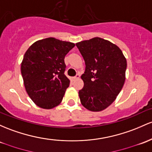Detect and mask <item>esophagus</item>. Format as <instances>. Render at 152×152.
Wrapping results in <instances>:
<instances>
[{
    "label": "esophagus",
    "instance_id": "obj_1",
    "mask_svg": "<svg viewBox=\"0 0 152 152\" xmlns=\"http://www.w3.org/2000/svg\"><path fill=\"white\" fill-rule=\"evenodd\" d=\"M79 77H80V75H79V74H77V75H76V76H74V77H72V78H71V79H72L73 81V80H75V79H79Z\"/></svg>",
    "mask_w": 152,
    "mask_h": 152
}]
</instances>
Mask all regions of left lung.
I'll list each match as a JSON object with an SVG mask.
<instances>
[{
    "label": "left lung",
    "mask_w": 152,
    "mask_h": 152,
    "mask_svg": "<svg viewBox=\"0 0 152 152\" xmlns=\"http://www.w3.org/2000/svg\"><path fill=\"white\" fill-rule=\"evenodd\" d=\"M84 60V87L79 94L82 105L99 112L110 106L122 89L127 62L121 50L110 41L94 37L76 44Z\"/></svg>",
    "instance_id": "obj_1"
}]
</instances>
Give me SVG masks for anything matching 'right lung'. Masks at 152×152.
I'll return each mask as SVG.
<instances>
[{
	"instance_id": "add662e5",
	"label": "right lung",
	"mask_w": 152,
	"mask_h": 152,
	"mask_svg": "<svg viewBox=\"0 0 152 152\" xmlns=\"http://www.w3.org/2000/svg\"><path fill=\"white\" fill-rule=\"evenodd\" d=\"M75 46L50 37L37 41L25 53L21 71L26 92L39 107L51 109L62 101L69 86L64 58Z\"/></svg>"
}]
</instances>
